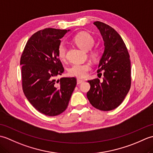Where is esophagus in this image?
<instances>
[{"label": "esophagus", "instance_id": "esophagus-1", "mask_svg": "<svg viewBox=\"0 0 153 153\" xmlns=\"http://www.w3.org/2000/svg\"><path fill=\"white\" fill-rule=\"evenodd\" d=\"M83 82H84L83 79H77V84H80V83H82Z\"/></svg>", "mask_w": 153, "mask_h": 153}]
</instances>
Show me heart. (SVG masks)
<instances>
[{"label": "heart", "instance_id": "obj_1", "mask_svg": "<svg viewBox=\"0 0 153 153\" xmlns=\"http://www.w3.org/2000/svg\"><path fill=\"white\" fill-rule=\"evenodd\" d=\"M73 41L81 49L87 51L93 47L95 43V39L91 35L85 31L77 33L73 38ZM90 54L93 59H98L100 56V51L98 48H93L90 52ZM66 55V46L61 43L58 47V56L61 60H64ZM91 69L90 64H76L68 68V74L71 76H75L79 78H83L87 76L89 71Z\"/></svg>", "mask_w": 153, "mask_h": 153}]
</instances>
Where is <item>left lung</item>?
Instances as JSON below:
<instances>
[{
    "instance_id": "1",
    "label": "left lung",
    "mask_w": 153,
    "mask_h": 153,
    "mask_svg": "<svg viewBox=\"0 0 153 153\" xmlns=\"http://www.w3.org/2000/svg\"><path fill=\"white\" fill-rule=\"evenodd\" d=\"M105 42V51L97 72L103 71V81L88 80L91 87L87 99L102 111L116 108L124 100L131 87V62L126 45L114 29L101 22H94ZM102 75L101 73H99Z\"/></svg>"
}]
</instances>
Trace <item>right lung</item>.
<instances>
[{
  "mask_svg": "<svg viewBox=\"0 0 153 153\" xmlns=\"http://www.w3.org/2000/svg\"><path fill=\"white\" fill-rule=\"evenodd\" d=\"M69 31H38L29 39L21 56L23 91L31 105L46 116L59 115L67 108L77 84L74 77L56 79L64 71L58 47Z\"/></svg>",
  "mask_w": 153,
  "mask_h": 153,
  "instance_id": "add662e5",
  "label": "right lung"
}]
</instances>
